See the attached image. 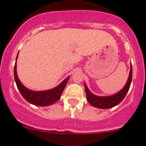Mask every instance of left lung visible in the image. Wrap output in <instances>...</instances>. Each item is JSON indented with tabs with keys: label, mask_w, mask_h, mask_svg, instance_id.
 I'll list each match as a JSON object with an SVG mask.
<instances>
[{
	"label": "left lung",
	"mask_w": 146,
	"mask_h": 146,
	"mask_svg": "<svg viewBox=\"0 0 146 146\" xmlns=\"http://www.w3.org/2000/svg\"><path fill=\"white\" fill-rule=\"evenodd\" d=\"M132 76H133V68L132 65H130V74H129L128 79L123 88L114 95L108 96H96L90 92L87 86L84 83L86 94V99L88 102L93 107L99 109H110L115 107L119 104L127 94L130 88V84L132 81Z\"/></svg>",
	"instance_id": "left-lung-1"
}]
</instances>
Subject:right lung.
<instances>
[{"instance_id": "obj_1", "label": "right lung", "mask_w": 146, "mask_h": 146, "mask_svg": "<svg viewBox=\"0 0 146 146\" xmlns=\"http://www.w3.org/2000/svg\"><path fill=\"white\" fill-rule=\"evenodd\" d=\"M18 54H19V53H18ZM18 54L16 56V63H15L14 66V78L18 89L20 92L21 94L22 95L23 97L27 102H29L30 104H32L36 106H40V107L52 105L54 103H55L57 101L59 100L70 77L66 78L59 85L52 88V89L41 91V92L32 91V90L26 88L21 84V82L18 78L17 72H16V60L18 58Z\"/></svg>"}]
</instances>
